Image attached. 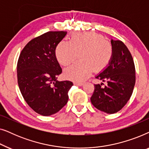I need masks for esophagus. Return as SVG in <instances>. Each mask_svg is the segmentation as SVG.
Instances as JSON below:
<instances>
[{"label": "esophagus", "instance_id": "obj_1", "mask_svg": "<svg viewBox=\"0 0 149 149\" xmlns=\"http://www.w3.org/2000/svg\"><path fill=\"white\" fill-rule=\"evenodd\" d=\"M74 85H78V86H82V85H83V83H81V82H74Z\"/></svg>", "mask_w": 149, "mask_h": 149}]
</instances>
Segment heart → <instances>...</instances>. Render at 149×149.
<instances>
[{
	"label": "heart",
	"mask_w": 149,
	"mask_h": 149,
	"mask_svg": "<svg viewBox=\"0 0 149 149\" xmlns=\"http://www.w3.org/2000/svg\"><path fill=\"white\" fill-rule=\"evenodd\" d=\"M58 62L66 66L80 56L79 62L64 70L66 78L76 81H83L95 72L103 70L111 62L113 48L111 42L104 39L102 34L93 32H75L70 41L62 40L56 48Z\"/></svg>",
	"instance_id": "heart-1"
}]
</instances>
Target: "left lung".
Wrapping results in <instances>:
<instances>
[{"mask_svg": "<svg viewBox=\"0 0 149 149\" xmlns=\"http://www.w3.org/2000/svg\"><path fill=\"white\" fill-rule=\"evenodd\" d=\"M113 56L107 68L95 78L107 85H94L91 97L92 104L100 111L108 114L119 111L129 100L136 82L135 66L131 54L121 40H111ZM103 84V83H102Z\"/></svg>", "mask_w": 149, "mask_h": 149, "instance_id": "left-lung-1", "label": "left lung"}]
</instances>
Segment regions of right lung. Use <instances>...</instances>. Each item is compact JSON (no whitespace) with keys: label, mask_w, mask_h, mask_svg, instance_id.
Wrapping results in <instances>:
<instances>
[{"label":"right lung","mask_w":149,"mask_h":149,"mask_svg":"<svg viewBox=\"0 0 149 149\" xmlns=\"http://www.w3.org/2000/svg\"><path fill=\"white\" fill-rule=\"evenodd\" d=\"M67 32H47L30 40L22 51L17 66L20 91L36 113L50 116L68 100L73 83L57 80L62 70L56 57V48Z\"/></svg>","instance_id":"add662e5"}]
</instances>
